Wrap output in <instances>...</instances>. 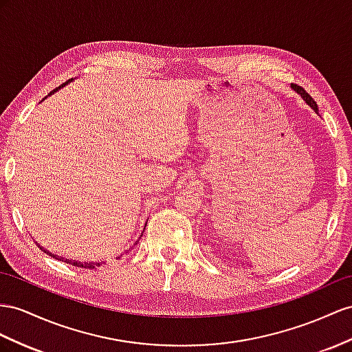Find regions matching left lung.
<instances>
[{
    "label": "left lung",
    "instance_id": "obj_1",
    "mask_svg": "<svg viewBox=\"0 0 352 352\" xmlns=\"http://www.w3.org/2000/svg\"><path fill=\"white\" fill-rule=\"evenodd\" d=\"M292 87H293V90H296V92L303 98V101L308 104L312 108V110H315V113L318 114V105H317V102H315L314 99L308 94H306V90L303 87H300V86H297V85H292Z\"/></svg>",
    "mask_w": 352,
    "mask_h": 352
}]
</instances>
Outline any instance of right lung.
<instances>
[{
  "label": "right lung",
  "mask_w": 352,
  "mask_h": 352,
  "mask_svg": "<svg viewBox=\"0 0 352 352\" xmlns=\"http://www.w3.org/2000/svg\"><path fill=\"white\" fill-rule=\"evenodd\" d=\"M68 82H71V80H68ZM58 90V89H56ZM146 226H147V224H146ZM146 226H144V229H146ZM144 233V232H142ZM142 236V235H141ZM140 241V239H138ZM138 241L137 242H135V244L133 245H137L138 244ZM43 251H44V253H47L49 256H52L53 258H58V260H62V262H65V263H68V265H71V266H77V267H86V269H95L96 266H101L102 265V262H80V260H71V258H64V257H59V256H56V254H52L50 253V251H47V250H44L40 244H37ZM131 248H133V247H131ZM131 248L129 250H126V253H129V251H131ZM122 257V254L119 256V257H116V258H120Z\"/></svg>",
  "instance_id": "obj_1"
}]
</instances>
